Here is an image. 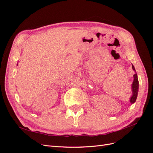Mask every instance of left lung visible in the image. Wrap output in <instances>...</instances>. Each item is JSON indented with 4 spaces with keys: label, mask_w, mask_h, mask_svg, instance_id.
<instances>
[{
    "label": "left lung",
    "mask_w": 153,
    "mask_h": 153,
    "mask_svg": "<svg viewBox=\"0 0 153 153\" xmlns=\"http://www.w3.org/2000/svg\"><path fill=\"white\" fill-rule=\"evenodd\" d=\"M132 69H133V70L135 72V73L134 74V75H133V83L131 84L132 96H131V98H129V102L131 103V105L133 104L136 101L137 95H138V87H139V83H138L137 74L136 73L135 67L133 66V64H132Z\"/></svg>",
    "instance_id": "1"
}]
</instances>
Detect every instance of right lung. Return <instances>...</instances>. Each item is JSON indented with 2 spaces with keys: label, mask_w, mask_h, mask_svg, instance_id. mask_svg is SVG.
Returning a JSON list of instances; mask_svg holds the SVG:
<instances>
[{
  "label": "right lung",
  "mask_w": 153,
  "mask_h": 153,
  "mask_svg": "<svg viewBox=\"0 0 153 153\" xmlns=\"http://www.w3.org/2000/svg\"><path fill=\"white\" fill-rule=\"evenodd\" d=\"M18 64H17V66H18Z\"/></svg>",
  "instance_id": "obj_1"
}]
</instances>
